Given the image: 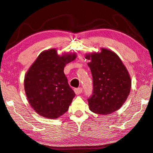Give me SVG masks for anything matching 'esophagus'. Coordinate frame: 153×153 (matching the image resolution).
Segmentation results:
<instances>
[{
	"label": "esophagus",
	"instance_id": "34e87169",
	"mask_svg": "<svg viewBox=\"0 0 153 153\" xmlns=\"http://www.w3.org/2000/svg\"><path fill=\"white\" fill-rule=\"evenodd\" d=\"M74 91L76 94H79L82 92V88H77L74 89Z\"/></svg>",
	"mask_w": 153,
	"mask_h": 153
}]
</instances>
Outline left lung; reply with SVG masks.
Masks as SVG:
<instances>
[{
	"instance_id": "8db88e82",
	"label": "left lung",
	"mask_w": 153,
	"mask_h": 153,
	"mask_svg": "<svg viewBox=\"0 0 153 153\" xmlns=\"http://www.w3.org/2000/svg\"><path fill=\"white\" fill-rule=\"evenodd\" d=\"M93 77V92L88 99L90 110L106 115L118 110L126 101L131 79L126 67L114 52L101 49L98 53L86 55Z\"/></svg>"
}]
</instances>
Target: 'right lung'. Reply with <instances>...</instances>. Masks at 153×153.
I'll return each mask as SVG.
<instances>
[{
  "mask_svg": "<svg viewBox=\"0 0 153 153\" xmlns=\"http://www.w3.org/2000/svg\"><path fill=\"white\" fill-rule=\"evenodd\" d=\"M75 54L59 56L55 49L43 51L25 77V91L30 105L39 114L57 118L68 110L76 96L68 84L64 68Z\"/></svg>",
  "mask_w": 153,
  "mask_h": 153,
  "instance_id": "right-lung-1",
  "label": "right lung"
}]
</instances>
